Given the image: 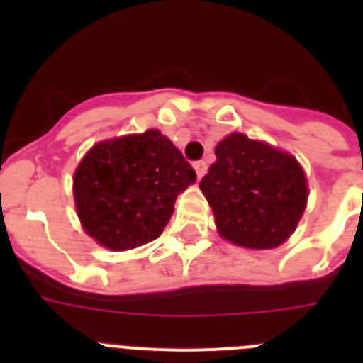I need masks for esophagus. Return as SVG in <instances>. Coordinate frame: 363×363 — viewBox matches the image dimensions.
Listing matches in <instances>:
<instances>
[{"label":"esophagus","instance_id":"esophagus-1","mask_svg":"<svg viewBox=\"0 0 363 363\" xmlns=\"http://www.w3.org/2000/svg\"><path fill=\"white\" fill-rule=\"evenodd\" d=\"M194 171H196L198 179H201L205 176V172H207V163H205V162H196V163H194Z\"/></svg>","mask_w":363,"mask_h":363}]
</instances>
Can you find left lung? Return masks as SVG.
<instances>
[{
    "mask_svg": "<svg viewBox=\"0 0 363 363\" xmlns=\"http://www.w3.org/2000/svg\"><path fill=\"white\" fill-rule=\"evenodd\" d=\"M200 182L218 234L243 249L265 251L291 238L307 207L309 187L293 154L264 140L230 133Z\"/></svg>",
    "mask_w": 363,
    "mask_h": 363,
    "instance_id": "obj_1",
    "label": "left lung"
}]
</instances>
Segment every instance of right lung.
<instances>
[{
	"label": "right lung",
	"instance_id": "right-lung-1",
	"mask_svg": "<svg viewBox=\"0 0 363 363\" xmlns=\"http://www.w3.org/2000/svg\"><path fill=\"white\" fill-rule=\"evenodd\" d=\"M196 172L158 129L94 143L72 176L76 214L98 245L130 251L163 233Z\"/></svg>",
	"mask_w": 363,
	"mask_h": 363
}]
</instances>
